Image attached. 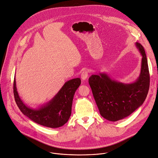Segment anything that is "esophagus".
Instances as JSON below:
<instances>
[{
    "label": "esophagus",
    "mask_w": 158,
    "mask_h": 158,
    "mask_svg": "<svg viewBox=\"0 0 158 158\" xmlns=\"http://www.w3.org/2000/svg\"><path fill=\"white\" fill-rule=\"evenodd\" d=\"M89 76V71L87 69H83L81 73V78L82 80H85L88 78Z\"/></svg>",
    "instance_id": "esophagus-1"
}]
</instances>
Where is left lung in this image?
Returning a JSON list of instances; mask_svg holds the SVG:
<instances>
[{"label":"left lung","mask_w":158,"mask_h":158,"mask_svg":"<svg viewBox=\"0 0 158 158\" xmlns=\"http://www.w3.org/2000/svg\"><path fill=\"white\" fill-rule=\"evenodd\" d=\"M135 45L143 56L141 69L137 80L124 84L112 80L106 73L93 75L89 79L93 95L100 115L115 122L131 115L141 106L148 94L150 76L144 47Z\"/></svg>","instance_id":"1"}]
</instances>
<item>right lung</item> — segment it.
Here are the masks:
<instances>
[{
  "label": "right lung",
  "instance_id": "right-lung-1",
  "mask_svg": "<svg viewBox=\"0 0 158 158\" xmlns=\"http://www.w3.org/2000/svg\"><path fill=\"white\" fill-rule=\"evenodd\" d=\"M80 84L79 78L66 81L53 98L38 109L27 107L21 100L17 91L15 78L14 95L17 106L24 115L41 126L57 128L65 124L71 115L74 94Z\"/></svg>",
  "mask_w": 158,
  "mask_h": 158
}]
</instances>
